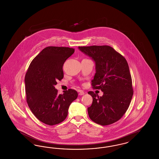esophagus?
I'll return each mask as SVG.
<instances>
[{
    "label": "esophagus",
    "mask_w": 159,
    "mask_h": 159,
    "mask_svg": "<svg viewBox=\"0 0 159 159\" xmlns=\"http://www.w3.org/2000/svg\"><path fill=\"white\" fill-rule=\"evenodd\" d=\"M84 94V91H79V95H83Z\"/></svg>",
    "instance_id": "esophagus-1"
}]
</instances>
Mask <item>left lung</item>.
Segmentation results:
<instances>
[{
    "instance_id": "8db88e82",
    "label": "left lung",
    "mask_w": 159,
    "mask_h": 159,
    "mask_svg": "<svg viewBox=\"0 0 159 159\" xmlns=\"http://www.w3.org/2000/svg\"><path fill=\"white\" fill-rule=\"evenodd\" d=\"M79 49L95 62L96 73L91 81L94 89L104 94L98 97L93 91L88 112L95 123L106 126L120 120L128 109L134 91L128 64L125 57L110 46H79Z\"/></svg>"
}]
</instances>
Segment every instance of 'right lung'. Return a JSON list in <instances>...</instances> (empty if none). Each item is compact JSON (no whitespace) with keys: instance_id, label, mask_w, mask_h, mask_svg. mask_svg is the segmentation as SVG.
I'll list each match as a JSON object with an SVG mask.
<instances>
[{"instance_id":"add662e5","label":"right lung","mask_w":159,"mask_h":159,"mask_svg":"<svg viewBox=\"0 0 159 159\" xmlns=\"http://www.w3.org/2000/svg\"><path fill=\"white\" fill-rule=\"evenodd\" d=\"M75 52L68 47L48 46L31 62L25 76L26 100L31 112L40 121L53 126L64 121L69 106L78 96L69 89L58 94L54 87L64 77L62 67Z\"/></svg>"}]
</instances>
